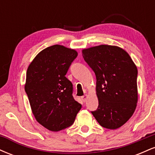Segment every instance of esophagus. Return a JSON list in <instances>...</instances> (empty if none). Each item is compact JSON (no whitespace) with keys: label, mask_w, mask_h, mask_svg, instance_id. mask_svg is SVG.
Segmentation results:
<instances>
[{"label":"esophagus","mask_w":155,"mask_h":155,"mask_svg":"<svg viewBox=\"0 0 155 155\" xmlns=\"http://www.w3.org/2000/svg\"><path fill=\"white\" fill-rule=\"evenodd\" d=\"M87 95H84L83 96H81V100H82L84 102H85V101H87Z\"/></svg>","instance_id":"34e87169"}]
</instances>
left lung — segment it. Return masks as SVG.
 <instances>
[{
    "instance_id": "1",
    "label": "left lung",
    "mask_w": 155,
    "mask_h": 155,
    "mask_svg": "<svg viewBox=\"0 0 155 155\" xmlns=\"http://www.w3.org/2000/svg\"><path fill=\"white\" fill-rule=\"evenodd\" d=\"M82 56L96 76L99 105L92 114L105 128H119L136 108V65L128 53L117 46L102 44L84 49Z\"/></svg>"
}]
</instances>
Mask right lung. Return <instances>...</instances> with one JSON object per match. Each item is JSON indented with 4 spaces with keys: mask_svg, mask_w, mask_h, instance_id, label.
<instances>
[{
    "mask_svg": "<svg viewBox=\"0 0 155 155\" xmlns=\"http://www.w3.org/2000/svg\"><path fill=\"white\" fill-rule=\"evenodd\" d=\"M77 55L75 49L56 44L41 51L27 70L25 90L32 113L50 131L72 125L81 108L73 97L72 83L65 77Z\"/></svg>",
    "mask_w": 155,
    "mask_h": 155,
    "instance_id": "add662e5",
    "label": "right lung"
}]
</instances>
